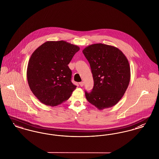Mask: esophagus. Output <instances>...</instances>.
I'll return each mask as SVG.
<instances>
[{"label": "esophagus", "mask_w": 159, "mask_h": 159, "mask_svg": "<svg viewBox=\"0 0 159 159\" xmlns=\"http://www.w3.org/2000/svg\"><path fill=\"white\" fill-rule=\"evenodd\" d=\"M79 84H80V86H82V87L83 85H84V82H80V83H79Z\"/></svg>", "instance_id": "esophagus-1"}]
</instances>
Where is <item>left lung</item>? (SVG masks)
I'll return each mask as SVG.
<instances>
[{
  "label": "left lung",
  "instance_id": "obj_1",
  "mask_svg": "<svg viewBox=\"0 0 159 159\" xmlns=\"http://www.w3.org/2000/svg\"><path fill=\"white\" fill-rule=\"evenodd\" d=\"M82 52L89 62L94 82L92 91L85 92L87 100L99 110L115 106L130 82L127 58L117 48L102 43L89 45Z\"/></svg>",
  "mask_w": 159,
  "mask_h": 159
}]
</instances>
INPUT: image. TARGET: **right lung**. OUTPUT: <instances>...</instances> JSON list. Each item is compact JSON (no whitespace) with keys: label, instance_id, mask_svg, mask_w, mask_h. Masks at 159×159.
I'll use <instances>...</instances> for the list:
<instances>
[{"label":"right lung","instance_id":"add662e5","mask_svg":"<svg viewBox=\"0 0 159 159\" xmlns=\"http://www.w3.org/2000/svg\"><path fill=\"white\" fill-rule=\"evenodd\" d=\"M80 48L64 40L48 41L31 54L27 70V81L34 96L46 106L67 101L76 89L68 64Z\"/></svg>","mask_w":159,"mask_h":159}]
</instances>
